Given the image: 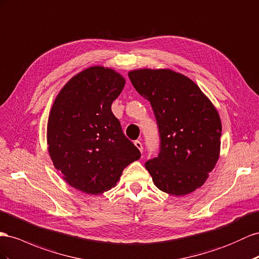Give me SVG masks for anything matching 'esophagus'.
I'll return each mask as SVG.
<instances>
[{"instance_id": "1", "label": "esophagus", "mask_w": 259, "mask_h": 259, "mask_svg": "<svg viewBox=\"0 0 259 259\" xmlns=\"http://www.w3.org/2000/svg\"><path fill=\"white\" fill-rule=\"evenodd\" d=\"M135 146L137 147V149L139 150V151H141V152H143V150H144V147H143V144L141 143V142H139V141H136L135 143Z\"/></svg>"}]
</instances>
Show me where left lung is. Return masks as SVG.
<instances>
[{
	"instance_id": "8db88e82",
	"label": "left lung",
	"mask_w": 259,
	"mask_h": 259,
	"mask_svg": "<svg viewBox=\"0 0 259 259\" xmlns=\"http://www.w3.org/2000/svg\"><path fill=\"white\" fill-rule=\"evenodd\" d=\"M128 77L158 124L159 155L145 163L153 183L174 196L194 192L219 159L218 111L192 79L171 69H135Z\"/></svg>"
}]
</instances>
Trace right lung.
Masks as SVG:
<instances>
[{
  "label": "right lung",
  "instance_id": "right-lung-1",
  "mask_svg": "<svg viewBox=\"0 0 259 259\" xmlns=\"http://www.w3.org/2000/svg\"><path fill=\"white\" fill-rule=\"evenodd\" d=\"M124 85V77L113 69L93 66L69 79L55 98L48 149L55 169L76 190L107 192L124 167L141 158L111 110Z\"/></svg>",
  "mask_w": 259,
  "mask_h": 259
}]
</instances>
